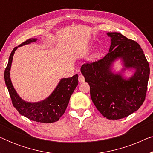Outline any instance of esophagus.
<instances>
[{
	"label": "esophagus",
	"instance_id": "obj_1",
	"mask_svg": "<svg viewBox=\"0 0 153 153\" xmlns=\"http://www.w3.org/2000/svg\"><path fill=\"white\" fill-rule=\"evenodd\" d=\"M79 81L80 83L84 82V81H85V78H84V76H83V75L79 74Z\"/></svg>",
	"mask_w": 153,
	"mask_h": 153
}]
</instances>
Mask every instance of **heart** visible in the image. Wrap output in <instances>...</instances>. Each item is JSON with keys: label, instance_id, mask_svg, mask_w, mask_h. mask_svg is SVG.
Here are the masks:
<instances>
[{"label": "heart", "instance_id": "1", "mask_svg": "<svg viewBox=\"0 0 153 153\" xmlns=\"http://www.w3.org/2000/svg\"><path fill=\"white\" fill-rule=\"evenodd\" d=\"M99 56H100V54L98 53H94L93 55L91 56V60H97L98 58H99Z\"/></svg>", "mask_w": 153, "mask_h": 153}]
</instances>
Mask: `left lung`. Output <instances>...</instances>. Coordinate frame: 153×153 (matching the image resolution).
I'll use <instances>...</instances> for the list:
<instances>
[{
    "label": "left lung",
    "mask_w": 153,
    "mask_h": 153,
    "mask_svg": "<svg viewBox=\"0 0 153 153\" xmlns=\"http://www.w3.org/2000/svg\"><path fill=\"white\" fill-rule=\"evenodd\" d=\"M111 37L108 53L103 58L83 64L81 72L88 83L92 101L104 118L118 120L137 111L146 98L150 68L143 51L137 42L119 33H107ZM122 60L121 72H112L116 59ZM134 68L128 79L124 71Z\"/></svg>",
    "instance_id": "8db88e82"
}]
</instances>
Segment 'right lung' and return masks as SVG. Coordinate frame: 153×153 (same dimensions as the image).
Wrapping results in <instances>:
<instances>
[{
	"label": "right lung",
	"mask_w": 153,
	"mask_h": 153,
	"mask_svg": "<svg viewBox=\"0 0 153 153\" xmlns=\"http://www.w3.org/2000/svg\"><path fill=\"white\" fill-rule=\"evenodd\" d=\"M36 38H30L14 48L10 54L7 65L4 72L6 86L9 91L13 106L19 114L31 120L36 122L51 123L59 120L65 113L70 97L78 85V74L70 78L60 79L52 93L45 100L38 102H28L19 97L10 79V68L14 52L19 47L36 42Z\"/></svg>",
	"instance_id": "obj_1"
}]
</instances>
